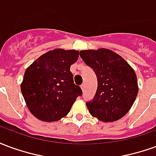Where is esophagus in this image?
<instances>
[{"label":"esophagus","instance_id":"1","mask_svg":"<svg viewBox=\"0 0 156 156\" xmlns=\"http://www.w3.org/2000/svg\"><path fill=\"white\" fill-rule=\"evenodd\" d=\"M81 88H82V90L83 91V89H84V83H83V84H82V85H81Z\"/></svg>","mask_w":156,"mask_h":156}]
</instances>
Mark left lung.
Returning <instances> with one entry per match:
<instances>
[{
	"instance_id": "obj_1",
	"label": "left lung",
	"mask_w": 156,
	"mask_h": 156,
	"mask_svg": "<svg viewBox=\"0 0 156 156\" xmlns=\"http://www.w3.org/2000/svg\"><path fill=\"white\" fill-rule=\"evenodd\" d=\"M79 53L98 79L94 97L86 103L90 115L103 122L124 117L132 107L139 90L134 69L122 57L108 49L83 50Z\"/></svg>"
}]
</instances>
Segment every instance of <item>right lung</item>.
<instances>
[{
    "label": "right lung",
    "instance_id": "1",
    "mask_svg": "<svg viewBox=\"0 0 156 156\" xmlns=\"http://www.w3.org/2000/svg\"><path fill=\"white\" fill-rule=\"evenodd\" d=\"M78 55L76 50L58 48L41 55L27 68L21 91L28 109L38 119L60 120L83 94L70 72Z\"/></svg>",
    "mask_w": 156,
    "mask_h": 156
}]
</instances>
